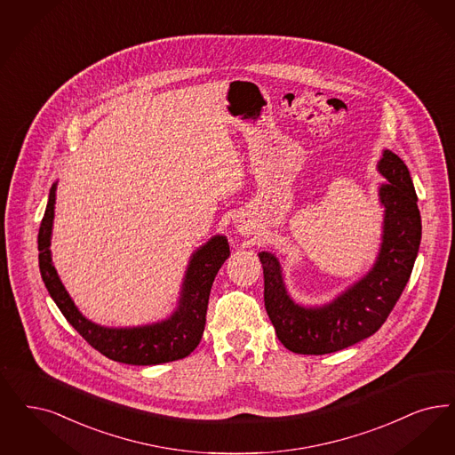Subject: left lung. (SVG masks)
<instances>
[{"label":"left lung","mask_w":455,"mask_h":455,"mask_svg":"<svg viewBox=\"0 0 455 455\" xmlns=\"http://www.w3.org/2000/svg\"><path fill=\"white\" fill-rule=\"evenodd\" d=\"M378 169L384 206L382 242L372 269L337 296L315 308L296 305L283 283L279 260L259 252L264 269V301L281 344L294 354L323 355L354 346L376 333L404 290L421 240V219L410 171L396 154L384 150Z\"/></svg>","instance_id":"left-lung-1"}]
</instances>
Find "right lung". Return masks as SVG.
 Segmentation results:
<instances>
[{
  "label": "right lung",
  "instance_id": "obj_1",
  "mask_svg": "<svg viewBox=\"0 0 455 455\" xmlns=\"http://www.w3.org/2000/svg\"><path fill=\"white\" fill-rule=\"evenodd\" d=\"M55 189L57 182L51 188L49 203L38 230V267L47 291L66 320L92 348L116 363L154 365L172 363L189 355L200 344L215 275L230 255L228 240L223 235H215L191 255L182 281L178 308L169 318L144 327H101L92 323L76 308L52 264L51 235L54 221Z\"/></svg>",
  "mask_w": 455,
  "mask_h": 455
}]
</instances>
